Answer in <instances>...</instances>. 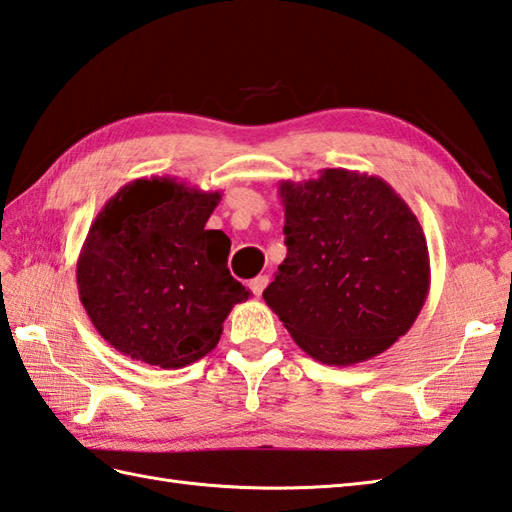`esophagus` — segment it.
Returning <instances> with one entry per match:
<instances>
[{
    "mask_svg": "<svg viewBox=\"0 0 512 512\" xmlns=\"http://www.w3.org/2000/svg\"><path fill=\"white\" fill-rule=\"evenodd\" d=\"M266 286H268V277H266V275H259V277H255V279H250V284H248V288L253 290L255 297L262 295V292L266 290Z\"/></svg>",
    "mask_w": 512,
    "mask_h": 512,
    "instance_id": "1",
    "label": "esophagus"
}]
</instances>
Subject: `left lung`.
<instances>
[{
  "label": "left lung",
  "instance_id": "1",
  "mask_svg": "<svg viewBox=\"0 0 512 512\" xmlns=\"http://www.w3.org/2000/svg\"><path fill=\"white\" fill-rule=\"evenodd\" d=\"M288 255L264 301L314 361L347 367L383 354L427 301L418 217L378 176L323 169L279 184Z\"/></svg>",
  "mask_w": 512,
  "mask_h": 512
}]
</instances>
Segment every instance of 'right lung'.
<instances>
[{
	"mask_svg": "<svg viewBox=\"0 0 512 512\" xmlns=\"http://www.w3.org/2000/svg\"><path fill=\"white\" fill-rule=\"evenodd\" d=\"M222 191L138 178L105 202L85 237L76 286L103 339L123 356L178 369L209 354L235 303L231 239L209 231Z\"/></svg>",
	"mask_w": 512,
	"mask_h": 512,
	"instance_id": "obj_1",
	"label": "right lung"
}]
</instances>
